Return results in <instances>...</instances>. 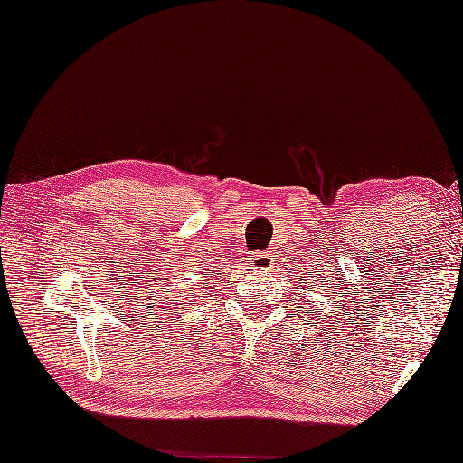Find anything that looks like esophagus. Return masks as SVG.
<instances>
[{"label":"esophagus","instance_id":"esophagus-1","mask_svg":"<svg viewBox=\"0 0 463 463\" xmlns=\"http://www.w3.org/2000/svg\"><path fill=\"white\" fill-rule=\"evenodd\" d=\"M254 264H256L258 270H262V268H268V266H270V254H268V252L256 254L254 256Z\"/></svg>","mask_w":463,"mask_h":463}]
</instances>
